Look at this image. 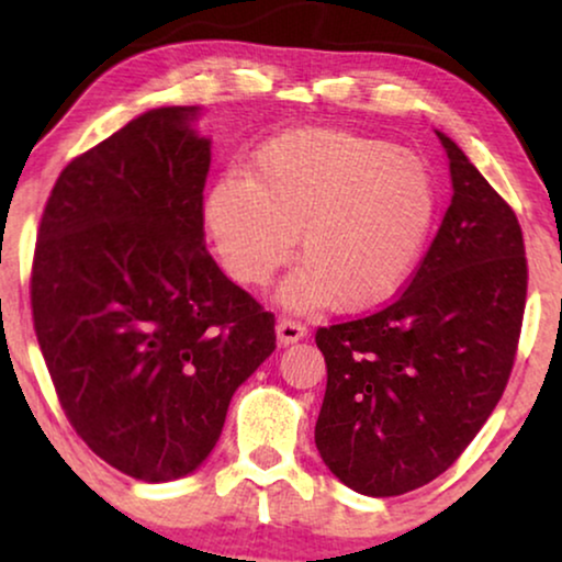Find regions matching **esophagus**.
<instances>
[{
  "instance_id": "1",
  "label": "esophagus",
  "mask_w": 562,
  "mask_h": 562,
  "mask_svg": "<svg viewBox=\"0 0 562 562\" xmlns=\"http://www.w3.org/2000/svg\"><path fill=\"white\" fill-rule=\"evenodd\" d=\"M305 336H307V330H305V326H300L297 321H290V318L278 321V341H280V346L297 344L300 338H305Z\"/></svg>"
}]
</instances>
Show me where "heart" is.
I'll return each instance as SVG.
<instances>
[{
    "label": "heart",
    "instance_id": "1",
    "mask_svg": "<svg viewBox=\"0 0 562 562\" xmlns=\"http://www.w3.org/2000/svg\"><path fill=\"white\" fill-rule=\"evenodd\" d=\"M432 172L409 149L346 130H290L257 149L249 178L226 172L205 201L224 270L265 288L295 251L280 288L292 311H367L409 280L436 226Z\"/></svg>",
    "mask_w": 562,
    "mask_h": 562
}]
</instances>
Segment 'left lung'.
Segmentation results:
<instances>
[{
	"mask_svg": "<svg viewBox=\"0 0 562 562\" xmlns=\"http://www.w3.org/2000/svg\"><path fill=\"white\" fill-rule=\"evenodd\" d=\"M436 134L453 199L413 282L384 311L315 334L328 369L315 448L367 496L407 494L453 465L502 400L525 315L515 211Z\"/></svg>",
	"mask_w": 562,
	"mask_h": 562,
	"instance_id": "obj_1",
	"label": "left lung"
}]
</instances>
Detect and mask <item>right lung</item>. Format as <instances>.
Masks as SVG:
<instances>
[{
    "label": "right lung",
    "mask_w": 562,
    "mask_h": 562,
    "mask_svg": "<svg viewBox=\"0 0 562 562\" xmlns=\"http://www.w3.org/2000/svg\"><path fill=\"white\" fill-rule=\"evenodd\" d=\"M199 116L149 109L68 162L35 247V334L66 417L147 484L199 469L274 351V315L205 251Z\"/></svg>",
    "instance_id": "obj_1"
}]
</instances>
